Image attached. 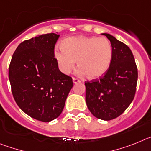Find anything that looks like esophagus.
I'll use <instances>...</instances> for the list:
<instances>
[{"instance_id":"34e87169","label":"esophagus","mask_w":151,"mask_h":151,"mask_svg":"<svg viewBox=\"0 0 151 151\" xmlns=\"http://www.w3.org/2000/svg\"><path fill=\"white\" fill-rule=\"evenodd\" d=\"M81 81L79 79H77V78H75V77H73V83H80Z\"/></svg>"}]
</instances>
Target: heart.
<instances>
[{
  "mask_svg": "<svg viewBox=\"0 0 151 151\" xmlns=\"http://www.w3.org/2000/svg\"><path fill=\"white\" fill-rule=\"evenodd\" d=\"M61 46L55 49L54 56L65 74L74 69L77 61L78 74L97 79L106 73L112 62V45L105 37L72 36L65 39Z\"/></svg>",
  "mask_w": 151,
  "mask_h": 151,
  "instance_id": "1",
  "label": "heart"
}]
</instances>
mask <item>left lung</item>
Masks as SVG:
<instances>
[{"instance_id":"8db88e82","label":"left lung","mask_w":151,"mask_h":151,"mask_svg":"<svg viewBox=\"0 0 151 151\" xmlns=\"http://www.w3.org/2000/svg\"><path fill=\"white\" fill-rule=\"evenodd\" d=\"M112 47V59L106 73L99 80L86 82V103L96 118L109 121L119 117L134 99L137 68L128 45L108 33Z\"/></svg>"}]
</instances>
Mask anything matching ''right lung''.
Instances as JSON below:
<instances>
[{
	"instance_id": "right-lung-1",
	"label": "right lung",
	"mask_w": 151,
	"mask_h": 151,
	"mask_svg": "<svg viewBox=\"0 0 151 151\" xmlns=\"http://www.w3.org/2000/svg\"><path fill=\"white\" fill-rule=\"evenodd\" d=\"M59 36L43 34L23 41L9 67L11 90L18 106L30 117L45 122L61 115L73 87L72 78L60 71L54 56Z\"/></svg>"
}]
</instances>
